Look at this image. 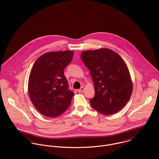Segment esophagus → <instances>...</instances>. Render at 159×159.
<instances>
[{"label":"esophagus","mask_w":159,"mask_h":159,"mask_svg":"<svg viewBox=\"0 0 159 159\" xmlns=\"http://www.w3.org/2000/svg\"><path fill=\"white\" fill-rule=\"evenodd\" d=\"M84 89H85L84 87H82L80 89H79V90H78V92H84Z\"/></svg>","instance_id":"1"}]
</instances>
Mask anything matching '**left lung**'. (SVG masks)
Here are the masks:
<instances>
[{
    "label": "left lung",
    "mask_w": 159,
    "mask_h": 159,
    "mask_svg": "<svg viewBox=\"0 0 159 159\" xmlns=\"http://www.w3.org/2000/svg\"><path fill=\"white\" fill-rule=\"evenodd\" d=\"M81 60L89 69L95 95L90 100L93 109L104 115L120 111L129 100L133 85L122 57L109 48L82 52Z\"/></svg>",
    "instance_id": "obj_1"
}]
</instances>
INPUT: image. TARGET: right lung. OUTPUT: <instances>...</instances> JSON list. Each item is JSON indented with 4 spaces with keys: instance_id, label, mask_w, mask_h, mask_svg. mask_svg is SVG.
Returning <instances> with one entry per match:
<instances>
[{
    "instance_id": "obj_1",
    "label": "right lung",
    "mask_w": 159,
    "mask_h": 159,
    "mask_svg": "<svg viewBox=\"0 0 159 159\" xmlns=\"http://www.w3.org/2000/svg\"><path fill=\"white\" fill-rule=\"evenodd\" d=\"M72 51L51 52L35 62L29 79L30 99L37 110L48 117H56L70 106L74 93L69 89L65 68L72 61Z\"/></svg>"
}]
</instances>
